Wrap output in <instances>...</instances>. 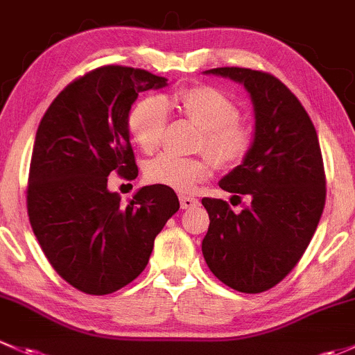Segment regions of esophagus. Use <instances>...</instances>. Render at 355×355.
Returning a JSON list of instances; mask_svg holds the SVG:
<instances>
[{
	"instance_id": "esophagus-1",
	"label": "esophagus",
	"mask_w": 355,
	"mask_h": 355,
	"mask_svg": "<svg viewBox=\"0 0 355 355\" xmlns=\"http://www.w3.org/2000/svg\"><path fill=\"white\" fill-rule=\"evenodd\" d=\"M179 202H181L182 210H191V208H196L200 205L198 200L193 198V196H186V195L179 196Z\"/></svg>"
}]
</instances>
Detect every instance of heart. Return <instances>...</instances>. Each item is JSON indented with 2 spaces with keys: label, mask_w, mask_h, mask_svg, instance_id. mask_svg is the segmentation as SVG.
Masks as SVG:
<instances>
[{
  "label": "heart",
  "mask_w": 355,
  "mask_h": 355,
  "mask_svg": "<svg viewBox=\"0 0 355 355\" xmlns=\"http://www.w3.org/2000/svg\"><path fill=\"white\" fill-rule=\"evenodd\" d=\"M167 104L202 128L200 150H207L218 167L229 169L246 159L253 147L251 130L239 121L241 111L236 102L210 85L181 89L167 102L160 97L138 101L128 116V130L141 150L150 153L162 144L169 119ZM210 174L211 162L207 155L179 157L166 152L145 166L147 181L176 191H191L198 182L210 178Z\"/></svg>",
  "instance_id": "1"
}]
</instances>
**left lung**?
<instances>
[{
  "mask_svg": "<svg viewBox=\"0 0 355 355\" xmlns=\"http://www.w3.org/2000/svg\"><path fill=\"white\" fill-rule=\"evenodd\" d=\"M207 73L246 87L257 130L244 162L218 182L250 205L234 214L224 200L203 198L210 225L202 251L220 282L258 294L286 279L316 231L327 198L320 141L306 109L277 76L236 67Z\"/></svg>",
  "mask_w": 355,
  "mask_h": 355,
  "instance_id": "obj_1",
  "label": "left lung"
}]
</instances>
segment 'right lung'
<instances>
[{
    "instance_id": "obj_1",
    "label": "right lung",
    "mask_w": 355,
    "mask_h": 355,
    "mask_svg": "<svg viewBox=\"0 0 355 355\" xmlns=\"http://www.w3.org/2000/svg\"><path fill=\"white\" fill-rule=\"evenodd\" d=\"M166 83L147 69L96 68L58 94L37 128L28 220L58 275L85 294H111L133 282L157 234L179 210L167 186H145L130 203L107 189L111 173L128 181L138 176L128 114L138 94Z\"/></svg>"
}]
</instances>
